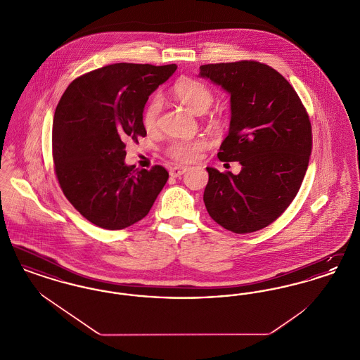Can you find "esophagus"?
<instances>
[{"mask_svg": "<svg viewBox=\"0 0 360 360\" xmlns=\"http://www.w3.org/2000/svg\"><path fill=\"white\" fill-rule=\"evenodd\" d=\"M186 170H188V167H185V166H174L170 169V175L172 178H178V176L184 175Z\"/></svg>", "mask_w": 360, "mask_h": 360, "instance_id": "esophagus-1", "label": "esophagus"}]
</instances>
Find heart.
<instances>
[{
    "instance_id": "b5f03b06",
    "label": "heart",
    "mask_w": 360,
    "mask_h": 360,
    "mask_svg": "<svg viewBox=\"0 0 360 360\" xmlns=\"http://www.w3.org/2000/svg\"><path fill=\"white\" fill-rule=\"evenodd\" d=\"M172 93L179 103L188 106L191 112L197 115L206 112L213 101V94L209 90V87L197 79H182L176 82L172 87ZM160 108L162 103L158 96H154L147 103L143 112V124L147 129H151L156 125ZM207 146L209 141L204 137L176 140L169 147L167 154L178 162L190 163L200 159L202 151L207 148Z\"/></svg>"
}]
</instances>
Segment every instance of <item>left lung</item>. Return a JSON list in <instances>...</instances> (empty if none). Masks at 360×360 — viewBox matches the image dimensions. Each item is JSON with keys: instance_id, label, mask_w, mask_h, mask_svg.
I'll return each instance as SVG.
<instances>
[{"instance_id": "8db88e82", "label": "left lung", "mask_w": 360, "mask_h": 360, "mask_svg": "<svg viewBox=\"0 0 360 360\" xmlns=\"http://www.w3.org/2000/svg\"><path fill=\"white\" fill-rule=\"evenodd\" d=\"M200 77L231 96L229 134L217 156L241 165L238 175L206 167V210L228 231L255 232L275 221L301 188L311 151L308 113L290 84L267 65H204Z\"/></svg>"}]
</instances>
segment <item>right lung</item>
<instances>
[{
    "instance_id": "add662e5",
    "label": "right lung",
    "mask_w": 360,
    "mask_h": 360,
    "mask_svg": "<svg viewBox=\"0 0 360 360\" xmlns=\"http://www.w3.org/2000/svg\"><path fill=\"white\" fill-rule=\"evenodd\" d=\"M176 65L115 63L70 84L56 106L52 156L63 194L86 220L124 229L144 219L169 179L125 165V143L147 135L144 105Z\"/></svg>"
}]
</instances>
